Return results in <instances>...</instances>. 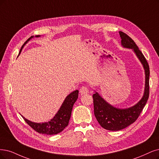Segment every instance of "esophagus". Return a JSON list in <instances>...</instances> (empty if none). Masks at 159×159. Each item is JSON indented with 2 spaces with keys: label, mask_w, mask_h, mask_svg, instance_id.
I'll return each mask as SVG.
<instances>
[{
  "label": "esophagus",
  "mask_w": 159,
  "mask_h": 159,
  "mask_svg": "<svg viewBox=\"0 0 159 159\" xmlns=\"http://www.w3.org/2000/svg\"><path fill=\"white\" fill-rule=\"evenodd\" d=\"M89 92V90L86 86H83L80 89V93L81 95H84V94H87Z\"/></svg>",
  "instance_id": "1"
}]
</instances>
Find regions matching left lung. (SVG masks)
<instances>
[{
	"label": "left lung",
	"instance_id": "obj_1",
	"mask_svg": "<svg viewBox=\"0 0 159 159\" xmlns=\"http://www.w3.org/2000/svg\"><path fill=\"white\" fill-rule=\"evenodd\" d=\"M121 45L123 48L131 49L142 64L145 70V88L142 99L133 106L120 109L109 103L94 90L93 94L94 115L102 127L111 131H119L132 125L137 120L149 98V67L148 61L134 41L128 35L119 31Z\"/></svg>",
	"mask_w": 159,
	"mask_h": 159
}]
</instances>
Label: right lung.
I'll list each match as a JSON object with an SVG mask.
<instances>
[{"mask_svg": "<svg viewBox=\"0 0 159 159\" xmlns=\"http://www.w3.org/2000/svg\"><path fill=\"white\" fill-rule=\"evenodd\" d=\"M40 35H36L35 37H40ZM34 36L31 37L24 43L21 47V48L20 51L19 55L21 54V50L24 46L29 40L33 39ZM18 55V56H19ZM79 96V90H76L69 94L64 99L63 103L61 104L60 109L58 110L57 113L53 118L50 120L48 122H34L28 119H25L24 116H21L25 120V121L27 124L30 126L34 130L40 133L46 135H54L58 133L61 132L64 130V128L68 125L69 121L70 119V115H71V112L73 105L76 101Z\"/></svg>", "mask_w": 159, "mask_h": 159, "instance_id": "right-lung-1", "label": "right lung"}]
</instances>
